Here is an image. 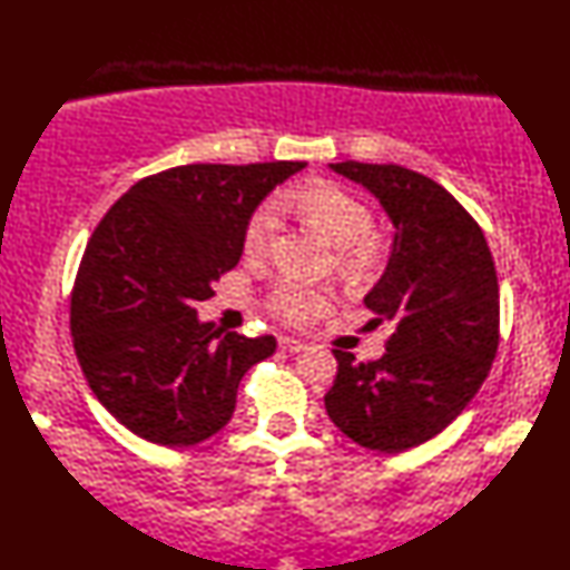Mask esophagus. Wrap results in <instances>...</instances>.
Here are the masks:
<instances>
[{
    "label": "esophagus",
    "mask_w": 570,
    "mask_h": 570,
    "mask_svg": "<svg viewBox=\"0 0 570 570\" xmlns=\"http://www.w3.org/2000/svg\"><path fill=\"white\" fill-rule=\"evenodd\" d=\"M278 347H282L284 353H301V350L306 347V343L304 341H296V337L282 335V337H278Z\"/></svg>",
    "instance_id": "1"
}]
</instances>
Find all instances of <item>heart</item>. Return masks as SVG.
Wrapping results in <instances>:
<instances>
[{"mask_svg":"<svg viewBox=\"0 0 570 570\" xmlns=\"http://www.w3.org/2000/svg\"><path fill=\"white\" fill-rule=\"evenodd\" d=\"M282 208H296L311 223H316L333 239V245L341 247L337 262L350 274H367L380 264L382 245L372 235V210L355 193L333 184V180H308L304 186L278 193L274 200L257 205L245 225V237H242L247 254H264L272 247ZM269 306L278 318L301 325L318 318L331 306V294L325 288L288 278L274 288Z\"/></svg>","mask_w":570,"mask_h":570,"instance_id":"1","label":"heart"}]
</instances>
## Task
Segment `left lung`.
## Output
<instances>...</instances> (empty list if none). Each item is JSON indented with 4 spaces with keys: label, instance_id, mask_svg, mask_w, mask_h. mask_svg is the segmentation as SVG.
Returning a JSON list of instances; mask_svg holds the SVG:
<instances>
[{
    "label": "left lung",
    "instance_id": "8db88e82",
    "mask_svg": "<svg viewBox=\"0 0 570 570\" xmlns=\"http://www.w3.org/2000/svg\"><path fill=\"white\" fill-rule=\"evenodd\" d=\"M380 200L392 254L365 296L386 353L355 362L333 350L331 421L357 445L402 453L433 439L485 382L500 345L498 272L480 225L435 180L396 164H331Z\"/></svg>",
    "mask_w": 570,
    "mask_h": 570
}]
</instances>
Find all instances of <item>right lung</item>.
Masks as SVG:
<instances>
[{
	"label": "right lung",
	"instance_id": "add662e5",
	"mask_svg": "<svg viewBox=\"0 0 570 570\" xmlns=\"http://www.w3.org/2000/svg\"><path fill=\"white\" fill-rule=\"evenodd\" d=\"M304 161L188 164L141 178L95 227L70 294L92 394L139 439L196 445L233 419L245 372L276 350L198 321L235 269L254 208Z\"/></svg>",
	"mask_w": 570,
	"mask_h": 570
}]
</instances>
